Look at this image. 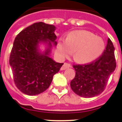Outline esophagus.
Segmentation results:
<instances>
[{"instance_id": "obj_1", "label": "esophagus", "mask_w": 122, "mask_h": 122, "mask_svg": "<svg viewBox=\"0 0 122 122\" xmlns=\"http://www.w3.org/2000/svg\"><path fill=\"white\" fill-rule=\"evenodd\" d=\"M70 67H71V65H70V64H69V63H64V64L63 65V66L61 68V70H66V69H67V68H70Z\"/></svg>"}]
</instances>
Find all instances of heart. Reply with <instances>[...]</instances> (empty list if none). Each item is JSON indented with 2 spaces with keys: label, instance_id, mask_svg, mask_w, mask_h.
<instances>
[{
  "label": "heart",
  "instance_id": "1",
  "mask_svg": "<svg viewBox=\"0 0 122 122\" xmlns=\"http://www.w3.org/2000/svg\"><path fill=\"white\" fill-rule=\"evenodd\" d=\"M105 49V43L100 37L87 30H75L68 38L61 37L58 41L56 52L60 59H64L73 54L80 63H90L98 58Z\"/></svg>",
  "mask_w": 122,
  "mask_h": 122
}]
</instances>
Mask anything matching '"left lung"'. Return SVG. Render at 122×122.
<instances>
[{
    "label": "left lung",
    "mask_w": 122,
    "mask_h": 122,
    "mask_svg": "<svg viewBox=\"0 0 122 122\" xmlns=\"http://www.w3.org/2000/svg\"><path fill=\"white\" fill-rule=\"evenodd\" d=\"M114 50L113 44L108 38L105 49L98 58L88 64L73 65L76 75L70 86L75 93L91 98L103 92L117 66Z\"/></svg>",
    "instance_id": "8db88e82"
}]
</instances>
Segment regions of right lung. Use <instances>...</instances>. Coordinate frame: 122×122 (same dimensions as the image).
I'll list each match as a JSON object with an SVG mask.
<instances>
[{
  "mask_svg": "<svg viewBox=\"0 0 122 122\" xmlns=\"http://www.w3.org/2000/svg\"><path fill=\"white\" fill-rule=\"evenodd\" d=\"M54 25L42 22L24 29L17 35L9 57L14 81L17 88L27 95H37L45 92L52 78L63 63H56L49 57L52 44L55 45ZM41 41H48L49 48L43 54L37 47Z\"/></svg>",
  "mask_w": 122,
  "mask_h": 122,
  "instance_id": "1",
  "label": "right lung"
}]
</instances>
